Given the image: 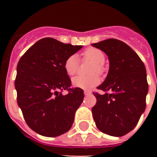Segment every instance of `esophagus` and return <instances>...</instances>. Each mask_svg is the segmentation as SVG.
<instances>
[{
    "mask_svg": "<svg viewBox=\"0 0 157 157\" xmlns=\"http://www.w3.org/2000/svg\"><path fill=\"white\" fill-rule=\"evenodd\" d=\"M84 94H85L86 96H89V95H90L91 93L90 92V91H86V90H85V91H84Z\"/></svg>",
    "mask_w": 157,
    "mask_h": 157,
    "instance_id": "obj_1",
    "label": "esophagus"
}]
</instances>
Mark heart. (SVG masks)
Returning <instances> with one entry per match:
<instances>
[{
    "label": "heart",
    "instance_id": "obj_1",
    "mask_svg": "<svg viewBox=\"0 0 157 157\" xmlns=\"http://www.w3.org/2000/svg\"><path fill=\"white\" fill-rule=\"evenodd\" d=\"M83 59H87L93 62L91 65L90 73H98L102 74L104 72V65L105 55L103 52L97 48L90 47L86 48L82 52ZM79 61L78 58L76 55H71L67 58L63 64V67L66 73L68 75H74L77 72L78 67ZM101 82L100 77L97 74H93L88 76L78 75L73 78L72 84L78 88H81L83 90H91L96 86H98Z\"/></svg>",
    "mask_w": 157,
    "mask_h": 157
}]
</instances>
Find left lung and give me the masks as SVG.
<instances>
[{
  "label": "left lung",
  "instance_id": "left-lung-1",
  "mask_svg": "<svg viewBox=\"0 0 157 157\" xmlns=\"http://www.w3.org/2000/svg\"><path fill=\"white\" fill-rule=\"evenodd\" d=\"M92 45L109 59L108 75L98 87L105 93H94V120L101 132L121 137L136 127L145 109L149 90L145 67L138 54L120 40L110 38Z\"/></svg>",
  "mask_w": 157,
  "mask_h": 157
}]
</instances>
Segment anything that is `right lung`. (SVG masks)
Here are the masks:
<instances>
[{
	"label": "right lung",
	"instance_id": "obj_1",
	"mask_svg": "<svg viewBox=\"0 0 157 157\" xmlns=\"http://www.w3.org/2000/svg\"><path fill=\"white\" fill-rule=\"evenodd\" d=\"M82 48L45 37L19 59L15 81L17 103L27 124L37 134L53 138L71 127L84 94L80 88H70L71 81L63 64ZM66 89L69 94L63 95Z\"/></svg>",
	"mask_w": 157,
	"mask_h": 157
}]
</instances>
